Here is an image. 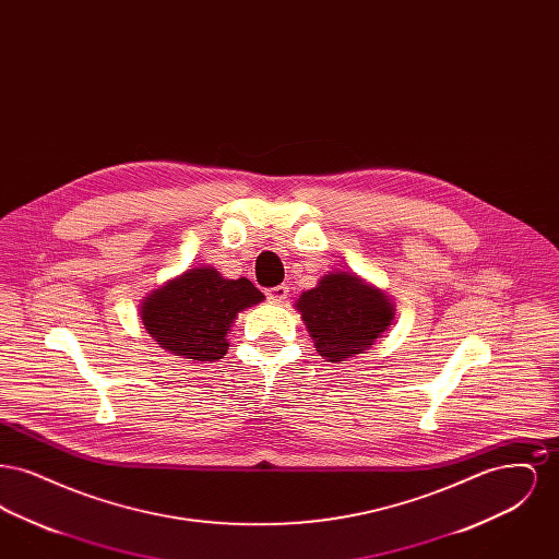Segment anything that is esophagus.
Here are the masks:
<instances>
[{"label":"esophagus","instance_id":"obj_1","mask_svg":"<svg viewBox=\"0 0 559 559\" xmlns=\"http://www.w3.org/2000/svg\"><path fill=\"white\" fill-rule=\"evenodd\" d=\"M266 295L267 299H272V301L281 304V301H285V299H287V295H289V289H287L285 285H276V287L267 289Z\"/></svg>","mask_w":559,"mask_h":559}]
</instances>
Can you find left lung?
<instances>
[{"label":"left lung","mask_w":559,"mask_h":559,"mask_svg":"<svg viewBox=\"0 0 559 559\" xmlns=\"http://www.w3.org/2000/svg\"><path fill=\"white\" fill-rule=\"evenodd\" d=\"M301 312L314 346L329 362L362 354L394 320V304L385 293L349 272H329L310 292L299 295Z\"/></svg>","instance_id":"left-lung-1"}]
</instances>
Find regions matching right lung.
Segmentation results:
<instances>
[{
  "label": "right lung",
  "instance_id": "add662e5",
  "mask_svg": "<svg viewBox=\"0 0 559 559\" xmlns=\"http://www.w3.org/2000/svg\"><path fill=\"white\" fill-rule=\"evenodd\" d=\"M264 299L247 278H224L210 266L192 267L151 293L140 308L148 335L174 356L213 362L228 352L226 333L237 314Z\"/></svg>",
  "mask_w": 559,
  "mask_h": 559
}]
</instances>
